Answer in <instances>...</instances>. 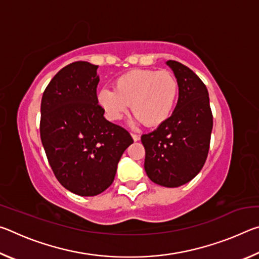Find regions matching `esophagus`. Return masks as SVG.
<instances>
[{
	"label": "esophagus",
	"instance_id": "1",
	"mask_svg": "<svg viewBox=\"0 0 259 259\" xmlns=\"http://www.w3.org/2000/svg\"><path fill=\"white\" fill-rule=\"evenodd\" d=\"M131 137H133V139L135 140V142H138V140L140 139L139 136L136 135V134H131Z\"/></svg>",
	"mask_w": 259,
	"mask_h": 259
}]
</instances>
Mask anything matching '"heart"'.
Wrapping results in <instances>:
<instances>
[{"mask_svg": "<svg viewBox=\"0 0 259 259\" xmlns=\"http://www.w3.org/2000/svg\"><path fill=\"white\" fill-rule=\"evenodd\" d=\"M177 97L178 82L172 73L134 69L116 78L114 90H100L97 102L109 120H121L131 106L139 121L154 128L169 119Z\"/></svg>", "mask_w": 259, "mask_h": 259, "instance_id": "heart-1", "label": "heart"}]
</instances>
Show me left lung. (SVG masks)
Wrapping results in <instances>:
<instances>
[{"instance_id":"obj_1","label":"left lung","mask_w":259,"mask_h":259,"mask_svg":"<svg viewBox=\"0 0 259 259\" xmlns=\"http://www.w3.org/2000/svg\"><path fill=\"white\" fill-rule=\"evenodd\" d=\"M165 64L177 78L178 102L164 123L142 136L144 168L157 185L179 187L191 182L207 160L212 114L208 90L200 77L178 61Z\"/></svg>"}]
</instances>
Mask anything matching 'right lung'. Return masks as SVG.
Here are the masks:
<instances>
[{"label": "right lung", "instance_id": "right-lung-1", "mask_svg": "<svg viewBox=\"0 0 259 259\" xmlns=\"http://www.w3.org/2000/svg\"><path fill=\"white\" fill-rule=\"evenodd\" d=\"M98 66L75 61L61 68L41 102L42 145L56 178L66 190L95 196L111 186L130 134L104 117L97 102Z\"/></svg>", "mask_w": 259, "mask_h": 259}]
</instances>
